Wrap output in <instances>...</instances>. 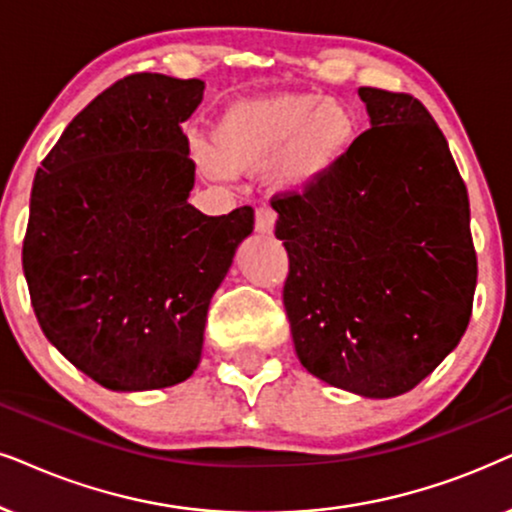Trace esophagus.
I'll return each mask as SVG.
<instances>
[{"label": "esophagus", "mask_w": 512, "mask_h": 512, "mask_svg": "<svg viewBox=\"0 0 512 512\" xmlns=\"http://www.w3.org/2000/svg\"><path fill=\"white\" fill-rule=\"evenodd\" d=\"M275 221H277V214L270 207L256 209V232H261V235H272V230H275Z\"/></svg>", "instance_id": "1"}]
</instances>
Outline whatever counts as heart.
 <instances>
[{"label":"heart","mask_w":512,"mask_h":512,"mask_svg":"<svg viewBox=\"0 0 512 512\" xmlns=\"http://www.w3.org/2000/svg\"><path fill=\"white\" fill-rule=\"evenodd\" d=\"M360 138V117L343 98L272 94L232 103L197 150L204 174H261L280 195H303L345 162Z\"/></svg>","instance_id":"b5f03b06"}]
</instances>
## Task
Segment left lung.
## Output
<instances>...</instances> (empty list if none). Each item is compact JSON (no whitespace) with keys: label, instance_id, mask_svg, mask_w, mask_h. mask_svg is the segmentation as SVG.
<instances>
[{"label":"left lung","instance_id":"1","mask_svg":"<svg viewBox=\"0 0 512 512\" xmlns=\"http://www.w3.org/2000/svg\"><path fill=\"white\" fill-rule=\"evenodd\" d=\"M357 94L371 129L334 174L272 209L298 360L329 386L388 400L466 334L477 258L466 183L430 112L407 94Z\"/></svg>","mask_w":512,"mask_h":512}]
</instances>
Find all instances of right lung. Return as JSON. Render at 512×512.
I'll return each instance as SVG.
<instances>
[{"label": "right lung", "instance_id": "1", "mask_svg": "<svg viewBox=\"0 0 512 512\" xmlns=\"http://www.w3.org/2000/svg\"><path fill=\"white\" fill-rule=\"evenodd\" d=\"M202 79L141 72L68 124L37 169L23 272L44 336L117 393L183 383L199 367L211 296L254 209L207 216L181 124Z\"/></svg>", "mask_w": 512, "mask_h": 512}]
</instances>
